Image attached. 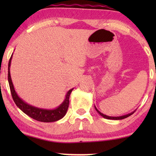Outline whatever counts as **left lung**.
Listing matches in <instances>:
<instances>
[{"label":"left lung","mask_w":156,"mask_h":156,"mask_svg":"<svg viewBox=\"0 0 156 156\" xmlns=\"http://www.w3.org/2000/svg\"><path fill=\"white\" fill-rule=\"evenodd\" d=\"M95 107V109L97 110V112L99 113V114L101 115V116H103L104 119H112V120H121V119H126V118H127V117H129V116H131V115H132L134 113V112H135V111H134V112H131V113H130V114H126V115H124V116H106V115H105V114H102L101 112H100L99 110L97 109V107H96V106H94Z\"/></svg>","instance_id":"obj_1"}]
</instances>
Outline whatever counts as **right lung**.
I'll use <instances>...</instances> for the list:
<instances>
[{"label":"right lung","instance_id":"right-lung-1","mask_svg":"<svg viewBox=\"0 0 156 156\" xmlns=\"http://www.w3.org/2000/svg\"><path fill=\"white\" fill-rule=\"evenodd\" d=\"M12 56L9 60V63H8V79L12 99H13L14 102L16 103V106L22 112H24L25 114H27V116L31 117L32 119H35V120L41 121V122H54V121H57L59 120V119H62L67 112L69 104V96L72 90H73V89H71L67 91V94L65 96V99L62 103L59 106H57L56 108H54V109H45V108H37L30 105V104H28L18 97V95L17 94L16 91L14 89V86L12 82L10 72Z\"/></svg>","mask_w":156,"mask_h":156}]
</instances>
